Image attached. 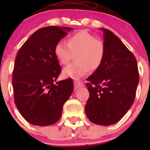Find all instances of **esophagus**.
Segmentation results:
<instances>
[{"label": "esophagus", "mask_w": 150, "mask_h": 150, "mask_svg": "<svg viewBox=\"0 0 150 150\" xmlns=\"http://www.w3.org/2000/svg\"><path fill=\"white\" fill-rule=\"evenodd\" d=\"M74 86H75V89H77L80 88L81 87H83L84 85L80 81H74Z\"/></svg>", "instance_id": "1"}]
</instances>
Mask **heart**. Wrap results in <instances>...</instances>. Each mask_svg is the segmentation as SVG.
<instances>
[{"mask_svg": "<svg viewBox=\"0 0 150 150\" xmlns=\"http://www.w3.org/2000/svg\"><path fill=\"white\" fill-rule=\"evenodd\" d=\"M54 55L61 65H66L75 55V61L63 70L66 78L79 80L87 74L89 70L100 66L105 55L104 42L87 31H80L70 35L67 44L60 41L54 47Z\"/></svg>", "mask_w": 150, "mask_h": 150, "instance_id": "b5f03b06", "label": "heart"}]
</instances>
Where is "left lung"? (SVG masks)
I'll list each match as a JSON object with an SVG mask.
<instances>
[{
	"instance_id": "obj_1",
	"label": "left lung",
	"mask_w": 150,
	"mask_h": 150,
	"mask_svg": "<svg viewBox=\"0 0 150 150\" xmlns=\"http://www.w3.org/2000/svg\"><path fill=\"white\" fill-rule=\"evenodd\" d=\"M105 55L100 66L87 80L89 97L85 113L91 122L110 125L121 119L131 107L139 82L136 58L120 39L105 28Z\"/></svg>"
}]
</instances>
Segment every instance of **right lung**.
I'll list each match as a JSON object with an SVG mask.
<instances>
[{
  "instance_id": "add662e5",
  "label": "right lung",
  "mask_w": 150,
  "mask_h": 150,
  "mask_svg": "<svg viewBox=\"0 0 150 150\" xmlns=\"http://www.w3.org/2000/svg\"><path fill=\"white\" fill-rule=\"evenodd\" d=\"M72 30L56 26L43 27L19 49L13 75L15 104L31 124L46 126L56 123L73 92L72 79L54 84L61 68L53 52L56 44Z\"/></svg>"
}]
</instances>
